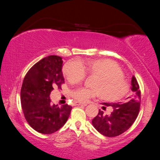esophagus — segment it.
<instances>
[{
  "label": "esophagus",
  "instance_id": "34e87169",
  "mask_svg": "<svg viewBox=\"0 0 160 160\" xmlns=\"http://www.w3.org/2000/svg\"><path fill=\"white\" fill-rule=\"evenodd\" d=\"M74 106H87V104H84V103H81V102H74Z\"/></svg>",
  "mask_w": 160,
  "mask_h": 160
}]
</instances>
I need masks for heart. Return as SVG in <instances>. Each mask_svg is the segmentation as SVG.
<instances>
[{
    "label": "heart",
    "instance_id": "b5f03b06",
    "mask_svg": "<svg viewBox=\"0 0 160 160\" xmlns=\"http://www.w3.org/2000/svg\"><path fill=\"white\" fill-rule=\"evenodd\" d=\"M62 71L71 84L82 82L86 73L95 76L91 83L93 88L80 87L71 92V98L75 102L87 103L99 95L101 99L106 101H117L122 99L129 91V85L124 79L122 69L110 60L70 61L64 65Z\"/></svg>",
    "mask_w": 160,
    "mask_h": 160
}]
</instances>
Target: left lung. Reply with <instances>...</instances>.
Instances as JSON below:
<instances>
[{"label":"left lung","mask_w":160,"mask_h":160,"mask_svg":"<svg viewBox=\"0 0 160 160\" xmlns=\"http://www.w3.org/2000/svg\"><path fill=\"white\" fill-rule=\"evenodd\" d=\"M132 95L127 98V102L120 104L115 102H102V108H111L109 115H105L103 111L99 113L92 121L94 128L100 134L106 137H115L128 130L134 123L139 113L141 105V91L135 76L131 80Z\"/></svg>","instance_id":"left-lung-1"}]
</instances>
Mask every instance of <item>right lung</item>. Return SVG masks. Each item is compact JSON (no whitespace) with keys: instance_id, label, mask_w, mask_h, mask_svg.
<instances>
[{"instance_id":"obj_1","label":"right lung","mask_w":160,"mask_h":160,"mask_svg":"<svg viewBox=\"0 0 160 160\" xmlns=\"http://www.w3.org/2000/svg\"><path fill=\"white\" fill-rule=\"evenodd\" d=\"M62 58L48 56L35 64L23 80L21 104L30 127L43 134H52L66 123L72 107L53 104L50 94L54 87L61 89L65 83Z\"/></svg>"}]
</instances>
